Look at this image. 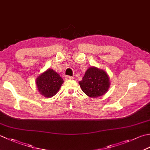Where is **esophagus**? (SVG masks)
Instances as JSON below:
<instances>
[{
    "label": "esophagus",
    "instance_id": "obj_1",
    "mask_svg": "<svg viewBox=\"0 0 150 150\" xmlns=\"http://www.w3.org/2000/svg\"><path fill=\"white\" fill-rule=\"evenodd\" d=\"M73 77H71V76H69V75H66L65 77V79L66 80H70V79H73Z\"/></svg>",
    "mask_w": 150,
    "mask_h": 150
}]
</instances>
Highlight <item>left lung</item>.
I'll use <instances>...</instances> for the list:
<instances>
[{
    "instance_id": "obj_1",
    "label": "left lung",
    "mask_w": 150,
    "mask_h": 150,
    "mask_svg": "<svg viewBox=\"0 0 150 150\" xmlns=\"http://www.w3.org/2000/svg\"><path fill=\"white\" fill-rule=\"evenodd\" d=\"M83 92L91 98L104 95L110 87L109 77L104 70L90 67L85 72L83 80L79 81Z\"/></svg>"
}]
</instances>
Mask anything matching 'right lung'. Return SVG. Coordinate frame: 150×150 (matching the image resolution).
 <instances>
[{
    "mask_svg": "<svg viewBox=\"0 0 150 150\" xmlns=\"http://www.w3.org/2000/svg\"><path fill=\"white\" fill-rule=\"evenodd\" d=\"M36 83L41 94L47 98H51L58 92L64 81L53 69H48L38 77Z\"/></svg>",
    "mask_w": 150,
    "mask_h": 150,
    "instance_id": "obj_1",
    "label": "right lung"
}]
</instances>
